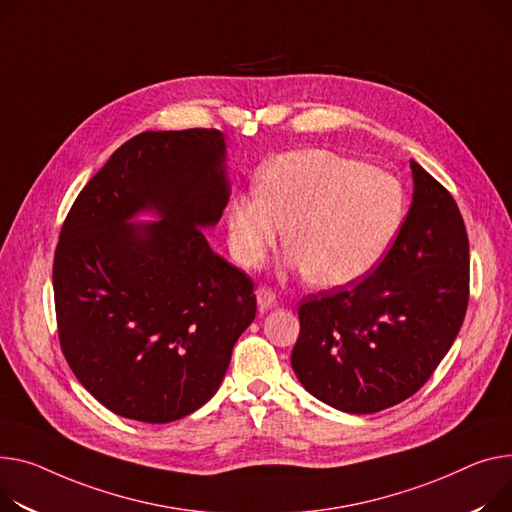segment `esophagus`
<instances>
[{
    "label": "esophagus",
    "instance_id": "obj_1",
    "mask_svg": "<svg viewBox=\"0 0 512 512\" xmlns=\"http://www.w3.org/2000/svg\"><path fill=\"white\" fill-rule=\"evenodd\" d=\"M257 306H259L261 313L271 309V306H276V294L271 292L269 288H259L257 290Z\"/></svg>",
    "mask_w": 512,
    "mask_h": 512
}]
</instances>
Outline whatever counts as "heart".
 I'll return each mask as SVG.
<instances>
[{"label":"heart","mask_w":512,"mask_h":512,"mask_svg":"<svg viewBox=\"0 0 512 512\" xmlns=\"http://www.w3.org/2000/svg\"><path fill=\"white\" fill-rule=\"evenodd\" d=\"M403 214V189L391 175L331 150H294L261 170L259 189L232 199L230 249L238 263L257 267L286 226L288 269L342 288L379 265Z\"/></svg>","instance_id":"1"}]
</instances>
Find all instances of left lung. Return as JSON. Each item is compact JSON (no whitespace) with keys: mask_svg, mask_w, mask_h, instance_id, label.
<instances>
[{"mask_svg":"<svg viewBox=\"0 0 512 512\" xmlns=\"http://www.w3.org/2000/svg\"><path fill=\"white\" fill-rule=\"evenodd\" d=\"M414 197L393 247L354 284L302 298L292 368L348 414L412 397L451 350L469 300V241L453 195L412 160Z\"/></svg>","mask_w":512,"mask_h":512,"instance_id":"left-lung-1","label":"left lung"}]
</instances>
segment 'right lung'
<instances>
[{"mask_svg":"<svg viewBox=\"0 0 512 512\" xmlns=\"http://www.w3.org/2000/svg\"><path fill=\"white\" fill-rule=\"evenodd\" d=\"M228 197L222 131H144L67 214L53 261L59 344L113 414L166 424L218 391L257 311L251 278L201 230ZM142 213L161 220L133 223Z\"/></svg>","mask_w":512,"mask_h":512,"instance_id":"add662e5","label":"right lung"}]
</instances>
